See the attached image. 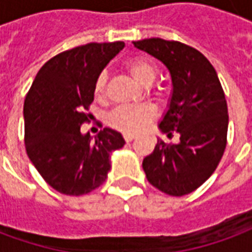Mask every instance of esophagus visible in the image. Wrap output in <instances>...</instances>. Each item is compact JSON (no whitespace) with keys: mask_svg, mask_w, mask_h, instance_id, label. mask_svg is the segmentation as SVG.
Returning <instances> with one entry per match:
<instances>
[{"mask_svg":"<svg viewBox=\"0 0 252 252\" xmlns=\"http://www.w3.org/2000/svg\"><path fill=\"white\" fill-rule=\"evenodd\" d=\"M124 138L126 142H131L133 139H135V135H133V134H124Z\"/></svg>","mask_w":252,"mask_h":252,"instance_id":"1","label":"esophagus"}]
</instances>
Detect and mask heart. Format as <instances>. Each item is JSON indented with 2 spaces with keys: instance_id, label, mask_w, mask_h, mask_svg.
<instances>
[{
  "instance_id": "obj_1",
  "label": "heart",
  "mask_w": 252,
  "mask_h": 252,
  "mask_svg": "<svg viewBox=\"0 0 252 252\" xmlns=\"http://www.w3.org/2000/svg\"><path fill=\"white\" fill-rule=\"evenodd\" d=\"M127 72L131 78L142 86H150L157 76V69L152 62L145 59L131 60L126 64ZM107 75L99 73L94 84V94L96 98H103L106 93ZM156 118V108L152 104H137V106H121L113 110L108 115V124L114 128L126 134L141 133L153 119Z\"/></svg>"
}]
</instances>
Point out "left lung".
Masks as SVG:
<instances>
[{
  "label": "left lung",
  "mask_w": 252,
  "mask_h": 252,
  "mask_svg": "<svg viewBox=\"0 0 252 252\" xmlns=\"http://www.w3.org/2000/svg\"><path fill=\"white\" fill-rule=\"evenodd\" d=\"M134 47L168 68L172 94L159 121L161 133L180 134L174 145L157 138L142 168L150 184L170 196H184L212 176L227 145L228 108L218 73L208 59L179 41L145 38Z\"/></svg>",
  "instance_id": "1"
}]
</instances>
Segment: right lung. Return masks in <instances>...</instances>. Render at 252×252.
Segmentation results:
<instances>
[{
    "instance_id": "add662e5",
    "label": "right lung",
    "mask_w": 252,
    "mask_h": 252,
    "mask_svg": "<svg viewBox=\"0 0 252 252\" xmlns=\"http://www.w3.org/2000/svg\"><path fill=\"white\" fill-rule=\"evenodd\" d=\"M124 47V41L90 43L59 53L40 68L25 98L27 153L60 193L80 196L100 187L111 169L110 156L125 145L110 127L94 138L80 131L95 80Z\"/></svg>"
}]
</instances>
